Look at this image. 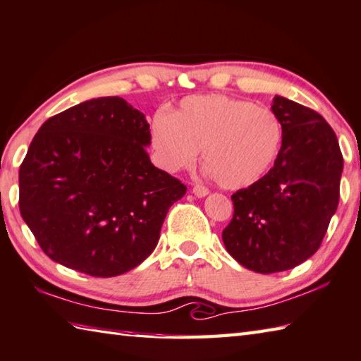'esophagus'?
I'll use <instances>...</instances> for the list:
<instances>
[{"instance_id": "1", "label": "esophagus", "mask_w": 361, "mask_h": 361, "mask_svg": "<svg viewBox=\"0 0 361 361\" xmlns=\"http://www.w3.org/2000/svg\"><path fill=\"white\" fill-rule=\"evenodd\" d=\"M192 194L195 195V197H205V195L208 194V188H205L203 185H194Z\"/></svg>"}]
</instances>
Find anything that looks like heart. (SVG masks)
I'll list each match as a JSON object with an SVG mask.
<instances>
[{"label": "heart", "mask_w": 361, "mask_h": 361, "mask_svg": "<svg viewBox=\"0 0 361 361\" xmlns=\"http://www.w3.org/2000/svg\"><path fill=\"white\" fill-rule=\"evenodd\" d=\"M283 124L271 109L222 94L189 96L152 123V147L162 169H189L203 149V164L222 188L257 183L276 162Z\"/></svg>", "instance_id": "heart-1"}]
</instances>
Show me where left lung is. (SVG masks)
I'll return each mask as SVG.
<instances>
[{
  "label": "left lung",
  "instance_id": "left-lung-1",
  "mask_svg": "<svg viewBox=\"0 0 361 361\" xmlns=\"http://www.w3.org/2000/svg\"><path fill=\"white\" fill-rule=\"evenodd\" d=\"M283 145L270 172L232 195L222 231L227 252L247 270L278 273L320 247L339 202L343 154L335 130L312 109L274 96Z\"/></svg>",
  "mask_w": 361,
  "mask_h": 361
}]
</instances>
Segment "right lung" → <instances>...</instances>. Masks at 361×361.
Returning <instances> with one entry per match:
<instances>
[{
	"instance_id": "1",
	"label": "right lung",
	"mask_w": 361,
	"mask_h": 361,
	"mask_svg": "<svg viewBox=\"0 0 361 361\" xmlns=\"http://www.w3.org/2000/svg\"><path fill=\"white\" fill-rule=\"evenodd\" d=\"M149 140L145 115L116 96L85 101L42 124L18 172V207L51 260L112 278L153 252L186 186L153 166Z\"/></svg>"
}]
</instances>
